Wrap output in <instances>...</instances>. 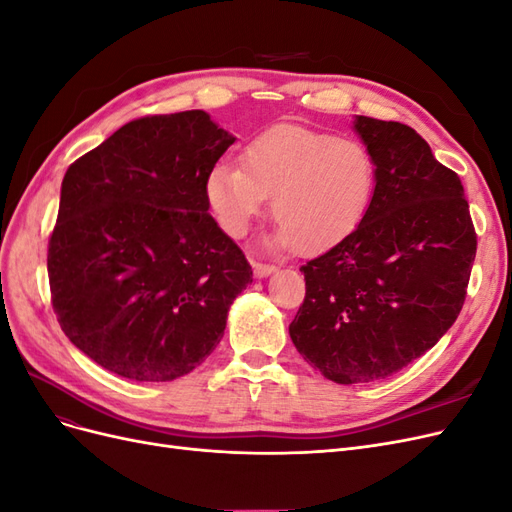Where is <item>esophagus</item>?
<instances>
[{
	"instance_id": "1",
	"label": "esophagus",
	"mask_w": 512,
	"mask_h": 512,
	"mask_svg": "<svg viewBox=\"0 0 512 512\" xmlns=\"http://www.w3.org/2000/svg\"><path fill=\"white\" fill-rule=\"evenodd\" d=\"M275 265H269V262H254V275L256 277H267L275 271Z\"/></svg>"
}]
</instances>
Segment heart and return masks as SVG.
<instances>
[{"instance_id": "obj_1", "label": "heart", "mask_w": 512, "mask_h": 512, "mask_svg": "<svg viewBox=\"0 0 512 512\" xmlns=\"http://www.w3.org/2000/svg\"><path fill=\"white\" fill-rule=\"evenodd\" d=\"M376 181V160L361 141L277 123L243 147L241 164H215L205 194L230 237H243L273 194V243L312 254L329 250L361 226Z\"/></svg>"}]
</instances>
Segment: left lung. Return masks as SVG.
I'll return each instance as SVG.
<instances>
[{
    "label": "left lung",
    "mask_w": 512,
    "mask_h": 512,
    "mask_svg": "<svg viewBox=\"0 0 512 512\" xmlns=\"http://www.w3.org/2000/svg\"><path fill=\"white\" fill-rule=\"evenodd\" d=\"M354 130L376 160V194L352 235L301 267L305 299L288 329L337 384L384 380L436 346L466 301L476 256L461 179L425 138L363 115Z\"/></svg>",
    "instance_id": "left-lung-1"
}]
</instances>
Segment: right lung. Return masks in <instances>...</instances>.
Returning a JSON list of instances; mask_svg holds the SVG:
<instances>
[{
	"label": "right lung",
	"instance_id": "right-lung-1",
	"mask_svg": "<svg viewBox=\"0 0 512 512\" xmlns=\"http://www.w3.org/2000/svg\"><path fill=\"white\" fill-rule=\"evenodd\" d=\"M232 143L205 111L149 115L66 170L46 256L51 303L70 342L121 378L190 374L252 284L205 194Z\"/></svg>",
	"mask_w": 512,
	"mask_h": 512
}]
</instances>
